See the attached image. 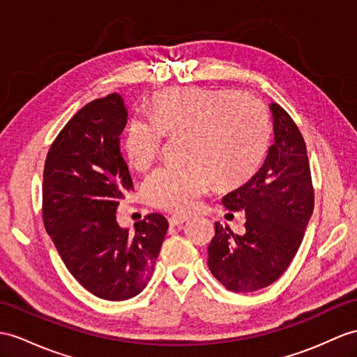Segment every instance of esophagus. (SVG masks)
<instances>
[{"mask_svg": "<svg viewBox=\"0 0 357 357\" xmlns=\"http://www.w3.org/2000/svg\"><path fill=\"white\" fill-rule=\"evenodd\" d=\"M168 221H169V225H172V227H176V225H183L189 220L185 218V216H171Z\"/></svg>", "mask_w": 357, "mask_h": 357, "instance_id": "esophagus-1", "label": "esophagus"}]
</instances>
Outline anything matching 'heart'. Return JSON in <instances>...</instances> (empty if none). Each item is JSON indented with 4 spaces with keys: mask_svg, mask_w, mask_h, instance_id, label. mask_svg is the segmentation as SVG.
I'll use <instances>...</instances> for the list:
<instances>
[{
    "mask_svg": "<svg viewBox=\"0 0 357 357\" xmlns=\"http://www.w3.org/2000/svg\"><path fill=\"white\" fill-rule=\"evenodd\" d=\"M151 119L132 118L124 135L128 163L151 167L163 136H188L189 167H165L146 178L151 206L177 215L195 211L215 185L234 189L256 176L271 145V116L259 98L234 89L174 88L154 95Z\"/></svg>",
    "mask_w": 357,
    "mask_h": 357,
    "instance_id": "b5f03b06",
    "label": "heart"
}]
</instances>
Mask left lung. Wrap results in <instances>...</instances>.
I'll list each match as a JSON object with an SVG mask.
<instances>
[{
  "label": "left lung",
  "instance_id": "left-lung-1",
  "mask_svg": "<svg viewBox=\"0 0 357 357\" xmlns=\"http://www.w3.org/2000/svg\"><path fill=\"white\" fill-rule=\"evenodd\" d=\"M274 145L248 183L222 198L230 211H245L244 234L215 222L207 265L233 292H253L274 283L297 255L314 212L306 144L294 119L271 104Z\"/></svg>",
  "mask_w": 357,
  "mask_h": 357
}]
</instances>
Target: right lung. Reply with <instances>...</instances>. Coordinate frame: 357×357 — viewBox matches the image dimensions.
I'll return each instance as SVG.
<instances>
[{"label": "right lung", "mask_w": 357, "mask_h": 357, "mask_svg": "<svg viewBox=\"0 0 357 357\" xmlns=\"http://www.w3.org/2000/svg\"><path fill=\"white\" fill-rule=\"evenodd\" d=\"M127 110L118 93L78 110L51 144L42 185L47 233L75 280L102 300L135 297L150 282L168 221L146 215L135 233L116 211L133 189L119 151Z\"/></svg>", "instance_id": "right-lung-1"}]
</instances>
